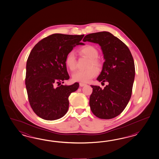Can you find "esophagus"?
<instances>
[{
	"instance_id": "1",
	"label": "esophagus",
	"mask_w": 159,
	"mask_h": 159,
	"mask_svg": "<svg viewBox=\"0 0 159 159\" xmlns=\"http://www.w3.org/2000/svg\"><path fill=\"white\" fill-rule=\"evenodd\" d=\"M79 85H80V87H83L84 86H86V83H79Z\"/></svg>"
}]
</instances>
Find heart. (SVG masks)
<instances>
[{"instance_id":"obj_1","label":"heart","mask_w":159,"mask_h":159,"mask_svg":"<svg viewBox=\"0 0 159 159\" xmlns=\"http://www.w3.org/2000/svg\"><path fill=\"white\" fill-rule=\"evenodd\" d=\"M79 52L82 55L90 59L89 64V69L84 70H78L72 75V79L76 82L87 83L90 82L93 78L96 77L98 74V70L96 68L101 66V62L97 59L98 52L96 47L93 45H87L80 48ZM65 64L70 70L73 71L76 68V57L75 53L71 51L67 53L65 59ZM95 66L96 67H94Z\"/></svg>"}]
</instances>
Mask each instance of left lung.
Returning a JSON list of instances; mask_svg holds the SVG:
<instances>
[{
  "label": "left lung",
  "instance_id": "obj_1",
  "mask_svg": "<svg viewBox=\"0 0 159 159\" xmlns=\"http://www.w3.org/2000/svg\"><path fill=\"white\" fill-rule=\"evenodd\" d=\"M83 41L101 47L105 62L97 80L108 83L104 89L91 85L90 109L99 118H114L124 111L130 100L135 75L132 55L125 43L109 32L88 34Z\"/></svg>",
  "mask_w": 159,
  "mask_h": 159
}]
</instances>
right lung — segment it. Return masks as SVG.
<instances>
[{
    "mask_svg": "<svg viewBox=\"0 0 159 159\" xmlns=\"http://www.w3.org/2000/svg\"><path fill=\"white\" fill-rule=\"evenodd\" d=\"M84 35L53 34L37 43L26 64L25 86L29 102L39 117L56 120L68 110L70 94L77 90L79 83L59 85L69 79L65 59L81 43ZM58 84L60 86L55 87Z\"/></svg>",
    "mask_w": 159,
    "mask_h": 159,
    "instance_id": "add662e5",
    "label": "right lung"
}]
</instances>
